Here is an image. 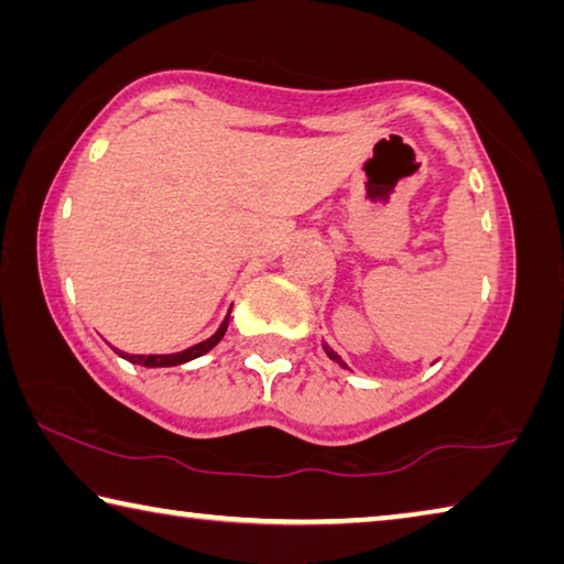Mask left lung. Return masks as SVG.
<instances>
[{
  "label": "left lung",
  "mask_w": 564,
  "mask_h": 564,
  "mask_svg": "<svg viewBox=\"0 0 564 564\" xmlns=\"http://www.w3.org/2000/svg\"><path fill=\"white\" fill-rule=\"evenodd\" d=\"M323 350H325V355H327V357H330V360H333V362H337V365H340V367H345V370H347V365H345V360H343V357H340V355H337V352L333 350V347H330V345H325V343H323Z\"/></svg>",
  "instance_id": "8db88e82"
}]
</instances>
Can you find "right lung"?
<instances>
[{"instance_id": "obj_1", "label": "right lung", "mask_w": 564, "mask_h": 564, "mask_svg": "<svg viewBox=\"0 0 564 564\" xmlns=\"http://www.w3.org/2000/svg\"><path fill=\"white\" fill-rule=\"evenodd\" d=\"M229 313H231V308H229ZM229 313H227V317H224V321H221V325L217 327V333H214L212 337H207V340H202V343H197V345L187 347V350L167 352V355H130V352L118 350V347H112V345H110V347L122 357V360H128V362H132V365H142V367H175V365H184V362L194 360V357L207 355V352L212 350V347L221 340L224 333H227V327H229Z\"/></svg>"}]
</instances>
